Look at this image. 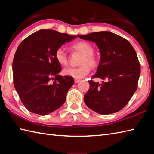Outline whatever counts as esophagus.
I'll list each match as a JSON object with an SVG mask.
<instances>
[{"mask_svg":"<svg viewBox=\"0 0 154 154\" xmlns=\"http://www.w3.org/2000/svg\"><path fill=\"white\" fill-rule=\"evenodd\" d=\"M80 81V80H79V79H76V78H75V79H74V82L75 83H78V82H79Z\"/></svg>","mask_w":154,"mask_h":154,"instance_id":"obj_1","label":"esophagus"}]
</instances>
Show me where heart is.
<instances>
[{"label":"heart","mask_w":154,"mask_h":154,"mask_svg":"<svg viewBox=\"0 0 154 154\" xmlns=\"http://www.w3.org/2000/svg\"><path fill=\"white\" fill-rule=\"evenodd\" d=\"M72 49L82 54L81 57L79 67H68L63 70L64 74L71 76L76 79H80L86 76L90 71V66L95 68L97 66V60L94 56V47L91 44L84 41L75 43L72 45ZM57 61L60 65L66 66L68 64V57L65 51L62 47L58 48L54 54Z\"/></svg>","instance_id":"obj_1"}]
</instances>
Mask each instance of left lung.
I'll use <instances>...</instances> for the list:
<instances>
[{"label":"left lung","instance_id":"1","mask_svg":"<svg viewBox=\"0 0 154 154\" xmlns=\"http://www.w3.org/2000/svg\"><path fill=\"white\" fill-rule=\"evenodd\" d=\"M79 38L94 42L101 57L93 76L102 81L90 80V89L84 95L85 103L101 115L117 112L128 103L137 89L140 66L134 49L123 37L107 31L94 32Z\"/></svg>","mask_w":154,"mask_h":154}]
</instances>
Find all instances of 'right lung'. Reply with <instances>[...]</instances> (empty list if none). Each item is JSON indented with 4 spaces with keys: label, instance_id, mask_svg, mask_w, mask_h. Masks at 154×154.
Masks as SVG:
<instances>
[{
    "label": "right lung",
    "instance_id": "1",
    "mask_svg": "<svg viewBox=\"0 0 154 154\" xmlns=\"http://www.w3.org/2000/svg\"><path fill=\"white\" fill-rule=\"evenodd\" d=\"M76 37L53 29H40L19 45L12 63L14 85L30 112L48 115L65 102L74 81L72 77L59 74L62 69L54 54Z\"/></svg>",
    "mask_w": 154,
    "mask_h": 154
}]
</instances>
